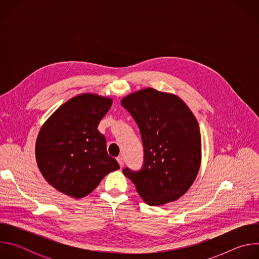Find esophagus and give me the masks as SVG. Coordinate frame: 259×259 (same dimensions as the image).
I'll return each instance as SVG.
<instances>
[{
    "label": "esophagus",
    "mask_w": 259,
    "mask_h": 259,
    "mask_svg": "<svg viewBox=\"0 0 259 259\" xmlns=\"http://www.w3.org/2000/svg\"><path fill=\"white\" fill-rule=\"evenodd\" d=\"M117 161H118V163H119V165L121 166V168L124 166V160H123V158L122 157H118L117 158Z\"/></svg>",
    "instance_id": "1"
}]
</instances>
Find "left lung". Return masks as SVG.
<instances>
[{
	"label": "left lung",
	"instance_id": "left-lung-1",
	"mask_svg": "<svg viewBox=\"0 0 259 259\" xmlns=\"http://www.w3.org/2000/svg\"><path fill=\"white\" fill-rule=\"evenodd\" d=\"M122 105L137 123L144 150L139 171L123 173L143 201L161 206L178 200L194 183L201 165L199 124L181 98L154 88L124 97Z\"/></svg>",
	"mask_w": 259,
	"mask_h": 259
}]
</instances>
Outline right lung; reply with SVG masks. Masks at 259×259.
<instances>
[{
  "mask_svg": "<svg viewBox=\"0 0 259 259\" xmlns=\"http://www.w3.org/2000/svg\"><path fill=\"white\" fill-rule=\"evenodd\" d=\"M113 99L84 93L60 105L43 124L35 142V160L47 182L75 199L92 193L101 179L120 168L108 156L97 130Z\"/></svg>",
  "mask_w": 259,
  "mask_h": 259,
  "instance_id": "right-lung-1",
  "label": "right lung"
}]
</instances>
